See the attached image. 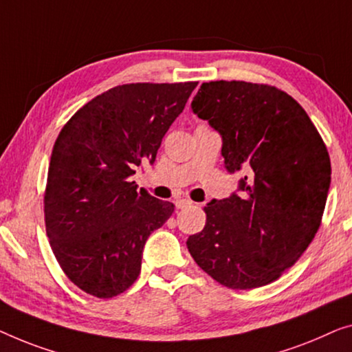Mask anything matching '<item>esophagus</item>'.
Here are the masks:
<instances>
[{"label":"esophagus","mask_w":352,"mask_h":352,"mask_svg":"<svg viewBox=\"0 0 352 352\" xmlns=\"http://www.w3.org/2000/svg\"><path fill=\"white\" fill-rule=\"evenodd\" d=\"M191 201L190 199H178V201L175 202V206H177V208H185V207H188V206H191Z\"/></svg>","instance_id":"34e87169"}]
</instances>
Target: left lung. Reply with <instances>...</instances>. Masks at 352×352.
Returning a JSON list of instances; mask_svg holds the SVG:
<instances>
[{
  "instance_id": "left-lung-1",
  "label": "left lung",
  "mask_w": 352,
  "mask_h": 352,
  "mask_svg": "<svg viewBox=\"0 0 352 352\" xmlns=\"http://www.w3.org/2000/svg\"><path fill=\"white\" fill-rule=\"evenodd\" d=\"M191 107L223 138L229 172L245 167L240 194L204 207L186 246L196 264L230 289L270 285L316 235L330 186V158L296 99L267 83H202Z\"/></svg>"
}]
</instances>
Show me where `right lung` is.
I'll return each mask as SVG.
<instances>
[{
    "label": "right lung",
    "mask_w": 352,
    "mask_h": 352,
    "mask_svg": "<svg viewBox=\"0 0 352 352\" xmlns=\"http://www.w3.org/2000/svg\"><path fill=\"white\" fill-rule=\"evenodd\" d=\"M197 82L126 83L98 94L55 140L44 192L45 232L69 281L112 298L138 280L142 250L174 204L131 175L153 162L161 140Z\"/></svg>",
    "instance_id": "1"
}]
</instances>
